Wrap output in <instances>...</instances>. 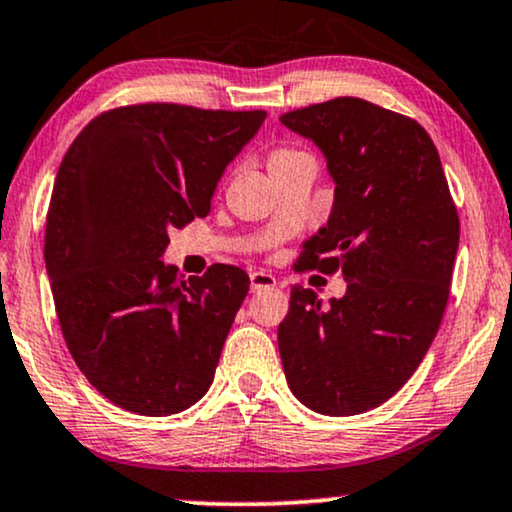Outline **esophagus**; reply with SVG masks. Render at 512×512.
<instances>
[{
  "label": "esophagus",
  "instance_id": "1",
  "mask_svg": "<svg viewBox=\"0 0 512 512\" xmlns=\"http://www.w3.org/2000/svg\"><path fill=\"white\" fill-rule=\"evenodd\" d=\"M276 279L267 272H250V288L252 291H260V288H274Z\"/></svg>",
  "mask_w": 512,
  "mask_h": 512
}]
</instances>
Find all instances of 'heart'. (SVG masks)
I'll list each match as a JSON object with an SVG mask.
<instances>
[{
  "instance_id": "obj_1",
  "label": "heart",
  "mask_w": 512,
  "mask_h": 512,
  "mask_svg": "<svg viewBox=\"0 0 512 512\" xmlns=\"http://www.w3.org/2000/svg\"><path fill=\"white\" fill-rule=\"evenodd\" d=\"M300 157H307V155H305V152L295 150V147L279 145V147H274L272 152H269V169H279V166L291 164V162H295V159H300Z\"/></svg>"
}]
</instances>
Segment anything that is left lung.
<instances>
[{
  "mask_svg": "<svg viewBox=\"0 0 512 512\" xmlns=\"http://www.w3.org/2000/svg\"><path fill=\"white\" fill-rule=\"evenodd\" d=\"M324 152L336 183L324 229L295 269L341 272L343 298L322 307L293 286L279 353L293 396L331 417L386 403L420 367L451 293L458 209L439 152L410 116L360 97L281 116Z\"/></svg>",
  "mask_w": 512,
  "mask_h": 512,
  "instance_id": "1",
  "label": "left lung"
}]
</instances>
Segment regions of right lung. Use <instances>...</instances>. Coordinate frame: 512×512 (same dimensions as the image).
I'll return each mask as SVG.
<instances>
[{"label": "right lung", "instance_id": "obj_1", "mask_svg": "<svg viewBox=\"0 0 512 512\" xmlns=\"http://www.w3.org/2000/svg\"><path fill=\"white\" fill-rule=\"evenodd\" d=\"M267 112L143 102L95 116L61 159L45 264L80 372L119 408L164 417L212 386L250 288L233 264L183 279L169 231L207 217L226 164Z\"/></svg>", "mask_w": 512, "mask_h": 512}]
</instances>
